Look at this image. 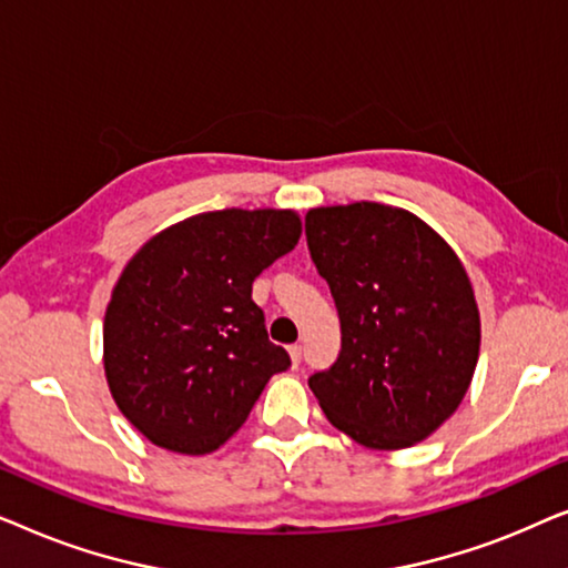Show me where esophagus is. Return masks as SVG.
Here are the masks:
<instances>
[{"label": "esophagus", "mask_w": 568, "mask_h": 568, "mask_svg": "<svg viewBox=\"0 0 568 568\" xmlns=\"http://www.w3.org/2000/svg\"><path fill=\"white\" fill-rule=\"evenodd\" d=\"M290 356H292V364H294V367H300V362H302V346H300V344L290 346Z\"/></svg>", "instance_id": "1"}]
</instances>
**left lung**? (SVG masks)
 Listing matches in <instances>:
<instances>
[{"instance_id":"1","label":"left lung","mask_w":568,"mask_h":568,"mask_svg":"<svg viewBox=\"0 0 568 568\" xmlns=\"http://www.w3.org/2000/svg\"><path fill=\"white\" fill-rule=\"evenodd\" d=\"M305 235L341 321L336 362L307 379L323 414L375 449L426 439L460 406L478 362L463 263L418 216L372 201L313 209Z\"/></svg>"}]
</instances>
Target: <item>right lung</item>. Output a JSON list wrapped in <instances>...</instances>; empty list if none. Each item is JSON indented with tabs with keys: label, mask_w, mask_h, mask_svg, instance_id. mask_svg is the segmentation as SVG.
I'll list each match as a JSON object with an SVG mask.
<instances>
[{
	"label": "right lung",
	"mask_w": 568,
	"mask_h": 568,
	"mask_svg": "<svg viewBox=\"0 0 568 568\" xmlns=\"http://www.w3.org/2000/svg\"><path fill=\"white\" fill-rule=\"evenodd\" d=\"M300 232L294 212L222 209L160 232L123 268L105 310V375L152 445L214 453L292 367L251 294Z\"/></svg>",
	"instance_id": "1"
}]
</instances>
